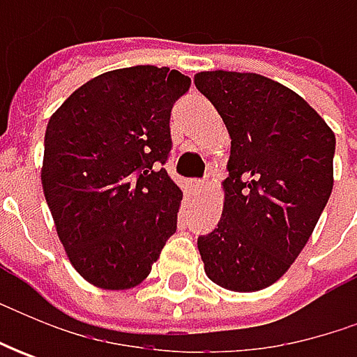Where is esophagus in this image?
I'll return each mask as SVG.
<instances>
[{
    "mask_svg": "<svg viewBox=\"0 0 357 357\" xmlns=\"http://www.w3.org/2000/svg\"><path fill=\"white\" fill-rule=\"evenodd\" d=\"M206 188V185H204V181H195V183H190V190L197 195V192H202Z\"/></svg>",
    "mask_w": 357,
    "mask_h": 357,
    "instance_id": "34e87169",
    "label": "esophagus"
}]
</instances>
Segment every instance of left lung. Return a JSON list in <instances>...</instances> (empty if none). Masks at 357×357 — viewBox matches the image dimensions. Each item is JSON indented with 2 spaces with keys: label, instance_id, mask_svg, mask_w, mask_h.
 <instances>
[{
  "label": "left lung",
  "instance_id": "8db88e82",
  "mask_svg": "<svg viewBox=\"0 0 357 357\" xmlns=\"http://www.w3.org/2000/svg\"><path fill=\"white\" fill-rule=\"evenodd\" d=\"M197 89L230 135L225 208L199 236L206 276L256 292L286 274L334 186L336 137L298 93L256 73L202 71Z\"/></svg>",
  "mask_w": 357,
  "mask_h": 357
}]
</instances>
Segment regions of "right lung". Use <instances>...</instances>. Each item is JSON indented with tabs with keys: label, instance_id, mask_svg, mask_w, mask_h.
I'll use <instances>...</instances> for the list:
<instances>
[{
	"label": "right lung",
	"instance_id": "1",
	"mask_svg": "<svg viewBox=\"0 0 357 357\" xmlns=\"http://www.w3.org/2000/svg\"><path fill=\"white\" fill-rule=\"evenodd\" d=\"M188 87L169 67L115 69L49 119L43 195L69 262L97 288L141 284L176 230L183 192L162 165L172 105Z\"/></svg>",
	"mask_w": 357,
	"mask_h": 357
}]
</instances>
